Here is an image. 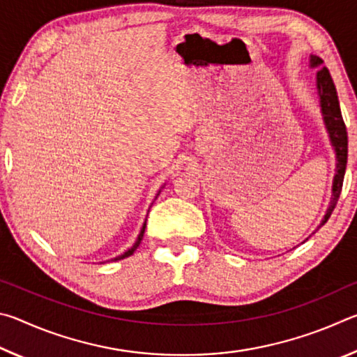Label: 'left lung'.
<instances>
[{"label":"left lung","mask_w":357,"mask_h":357,"mask_svg":"<svg viewBox=\"0 0 357 357\" xmlns=\"http://www.w3.org/2000/svg\"><path fill=\"white\" fill-rule=\"evenodd\" d=\"M310 68H318L317 70V91L319 99V108H321V116L326 132L329 135L331 146L335 153V174L332 179V193H331V202L329 206L326 209V214L323 217L319 227H323L334 211L338 197H340L342 185H343V176H345L347 170V159H348V135L347 128L343 123L340 104H338L337 98V89L335 84L332 82V77L329 70L323 68V59L318 58L317 55H310ZM317 228V229H318ZM307 241V239H305Z\"/></svg>","instance_id":"8db88e82"}]
</instances>
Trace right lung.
<instances>
[{"instance_id": "obj_1", "label": "right lung", "mask_w": 357, "mask_h": 357, "mask_svg": "<svg viewBox=\"0 0 357 357\" xmlns=\"http://www.w3.org/2000/svg\"><path fill=\"white\" fill-rule=\"evenodd\" d=\"M162 187H164V185H162ZM162 190V189H160ZM160 190L159 192H157V195H155V198L157 197H159V193H160ZM144 228H146V220H144L143 222V227H142V229H140V233H138V236H137V241H135V243H134V245H132L130 247V249H128V250H126L124 253H121V255H118L116 258H112V261H118V259H123V258H126V257H130L132 255V253H134L135 250H137V247L138 245H140V243H142V239H143V234H144Z\"/></svg>"}]
</instances>
